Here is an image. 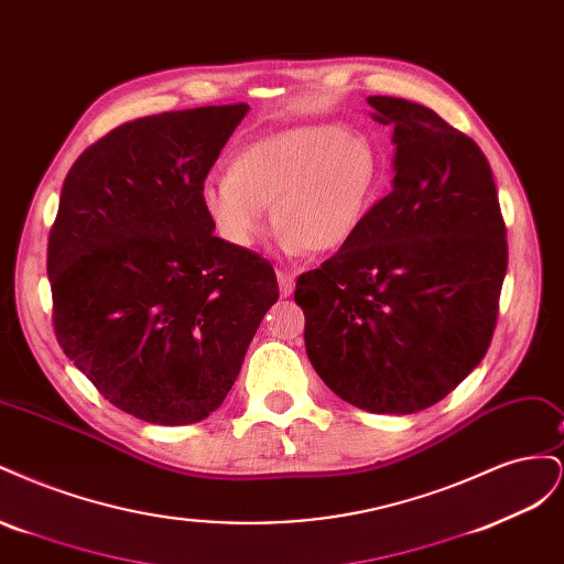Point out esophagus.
<instances>
[{
	"instance_id": "obj_1",
	"label": "esophagus",
	"mask_w": 564,
	"mask_h": 564,
	"mask_svg": "<svg viewBox=\"0 0 564 564\" xmlns=\"http://www.w3.org/2000/svg\"><path fill=\"white\" fill-rule=\"evenodd\" d=\"M278 282H280V294H282V296H292V294H294V284H296V280H294L292 272L278 270Z\"/></svg>"
}]
</instances>
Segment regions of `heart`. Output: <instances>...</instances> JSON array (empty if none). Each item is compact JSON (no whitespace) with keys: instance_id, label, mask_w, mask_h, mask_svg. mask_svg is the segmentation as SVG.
<instances>
[{"instance_id":"obj_1","label":"heart","mask_w":564,"mask_h":564,"mask_svg":"<svg viewBox=\"0 0 564 564\" xmlns=\"http://www.w3.org/2000/svg\"><path fill=\"white\" fill-rule=\"evenodd\" d=\"M381 155L369 135L336 124L268 133L237 152L230 174L204 185L202 202L220 240L249 251L272 209L286 253L348 247L377 202Z\"/></svg>"}]
</instances>
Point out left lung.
<instances>
[{
    "label": "left lung",
    "mask_w": 564,
    "mask_h": 564,
    "mask_svg": "<svg viewBox=\"0 0 564 564\" xmlns=\"http://www.w3.org/2000/svg\"><path fill=\"white\" fill-rule=\"evenodd\" d=\"M395 178L355 240L296 280L305 350L340 400L414 414L482 362L508 268L491 166L431 108L369 96Z\"/></svg>",
    "instance_id": "left-lung-1"
}]
</instances>
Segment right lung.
Returning a JSON list of instances; mask_svg holds the SVG:
<instances>
[{
    "mask_svg": "<svg viewBox=\"0 0 564 564\" xmlns=\"http://www.w3.org/2000/svg\"><path fill=\"white\" fill-rule=\"evenodd\" d=\"M247 110L133 119L63 183L46 256L56 338L100 395L148 423L216 412L280 296L272 265L216 237L202 202Z\"/></svg>",
    "mask_w": 564,
    "mask_h": 564,
    "instance_id": "1",
    "label": "right lung"
}]
</instances>
